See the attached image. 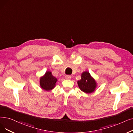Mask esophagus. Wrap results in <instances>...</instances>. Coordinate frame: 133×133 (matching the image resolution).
Listing matches in <instances>:
<instances>
[{
  "label": "esophagus",
  "mask_w": 133,
  "mask_h": 133,
  "mask_svg": "<svg viewBox=\"0 0 133 133\" xmlns=\"http://www.w3.org/2000/svg\"><path fill=\"white\" fill-rule=\"evenodd\" d=\"M65 78L67 79H70L71 78V76H70V75H66V76H65Z\"/></svg>",
  "instance_id": "1"
}]
</instances>
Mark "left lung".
I'll list each match as a JSON object with an SVG mask.
<instances>
[{"label": "left lung", "mask_w": 133, "mask_h": 133, "mask_svg": "<svg viewBox=\"0 0 133 133\" xmlns=\"http://www.w3.org/2000/svg\"><path fill=\"white\" fill-rule=\"evenodd\" d=\"M78 85L80 89L86 94L93 92L97 86L96 81L88 71L82 74V79L78 81Z\"/></svg>", "instance_id": "1"}]
</instances>
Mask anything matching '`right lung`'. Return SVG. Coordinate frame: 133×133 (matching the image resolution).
<instances>
[{
    "mask_svg": "<svg viewBox=\"0 0 133 133\" xmlns=\"http://www.w3.org/2000/svg\"><path fill=\"white\" fill-rule=\"evenodd\" d=\"M56 82L57 79L53 76L51 72L48 71L46 72L44 76L40 78L39 84L42 89L49 91L55 87Z\"/></svg>",
    "mask_w": 133,
    "mask_h": 133,
    "instance_id": "right-lung-1",
    "label": "right lung"
}]
</instances>
